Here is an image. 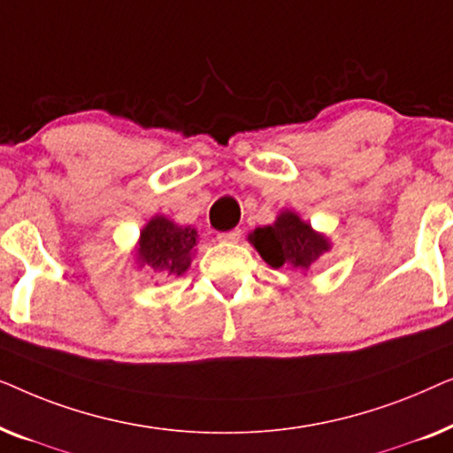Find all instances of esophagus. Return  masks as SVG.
<instances>
[{
    "label": "esophagus",
    "mask_w": 453,
    "mask_h": 453,
    "mask_svg": "<svg viewBox=\"0 0 453 453\" xmlns=\"http://www.w3.org/2000/svg\"><path fill=\"white\" fill-rule=\"evenodd\" d=\"M239 239H241V228H233V231L219 234V241H225V243H237Z\"/></svg>",
    "instance_id": "obj_1"
}]
</instances>
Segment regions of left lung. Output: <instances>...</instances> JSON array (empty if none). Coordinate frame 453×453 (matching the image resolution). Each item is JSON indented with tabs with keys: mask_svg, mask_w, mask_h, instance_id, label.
I'll use <instances>...</instances> for the list:
<instances>
[{
	"mask_svg": "<svg viewBox=\"0 0 453 453\" xmlns=\"http://www.w3.org/2000/svg\"><path fill=\"white\" fill-rule=\"evenodd\" d=\"M247 241L274 270L307 272L326 251L332 250L330 237L315 231L293 210H280L272 225L251 231Z\"/></svg>",
	"mask_w": 453,
	"mask_h": 453,
	"instance_id": "left-lung-1",
	"label": "left lung"
}]
</instances>
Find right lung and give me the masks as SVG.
I'll return each instance as SVG.
<instances>
[{
  "label": "right lung",
  "mask_w": 453,
  "mask_h": 453,
  "mask_svg": "<svg viewBox=\"0 0 453 453\" xmlns=\"http://www.w3.org/2000/svg\"><path fill=\"white\" fill-rule=\"evenodd\" d=\"M196 245L194 226H181L165 214H157L142 226L132 262L138 270L150 268L154 274L183 276L194 262Z\"/></svg>",
  "instance_id": "add662e5"
}]
</instances>
